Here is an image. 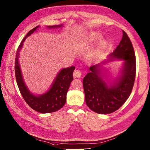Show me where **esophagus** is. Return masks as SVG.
<instances>
[{
    "label": "esophagus",
    "instance_id": "esophagus-1",
    "mask_svg": "<svg viewBox=\"0 0 150 150\" xmlns=\"http://www.w3.org/2000/svg\"><path fill=\"white\" fill-rule=\"evenodd\" d=\"M81 75H82V72H81L80 70H75L74 72V76L75 78H80Z\"/></svg>",
    "mask_w": 150,
    "mask_h": 150
}]
</instances>
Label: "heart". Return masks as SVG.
<instances>
[{
  "label": "heart",
  "instance_id": "heart-1",
  "mask_svg": "<svg viewBox=\"0 0 150 150\" xmlns=\"http://www.w3.org/2000/svg\"><path fill=\"white\" fill-rule=\"evenodd\" d=\"M100 38V36L99 35H96V34H92V35H91V36L89 37V41H94L99 40ZM107 46V42L105 41H102L100 42V44L99 45V47L96 51V52L95 53V54L98 55L102 54L104 52V51L106 48Z\"/></svg>",
  "mask_w": 150,
  "mask_h": 150
}]
</instances>
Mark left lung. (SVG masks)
<instances>
[{
    "instance_id": "left-lung-1",
    "label": "left lung",
    "mask_w": 150,
    "mask_h": 150,
    "mask_svg": "<svg viewBox=\"0 0 150 150\" xmlns=\"http://www.w3.org/2000/svg\"><path fill=\"white\" fill-rule=\"evenodd\" d=\"M122 33L121 41L109 56L110 61L125 60L121 75L108 85L102 75V65L97 64L89 68L91 71L83 80L86 104L98 114H110L120 108L129 98L133 87L136 69L135 53L129 37L125 31Z\"/></svg>"
}]
</instances>
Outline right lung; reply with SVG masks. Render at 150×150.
Instances as JSON below:
<instances>
[{
    "instance_id": "add662e5",
    "label": "right lung",
    "mask_w": 150,
    "mask_h": 150,
    "mask_svg": "<svg viewBox=\"0 0 150 150\" xmlns=\"http://www.w3.org/2000/svg\"><path fill=\"white\" fill-rule=\"evenodd\" d=\"M62 25H50L49 28H60ZM39 25L30 30L19 46L15 59V75L20 92L23 99L31 108L40 113H51L60 109L65 105L67 99V93L71 81L74 79L73 73L75 67L72 66L59 71L50 88L45 93L35 96L29 91L25 85L21 73L19 63V52L22 48L23 42L26 38L35 32Z\"/></svg>"
}]
</instances>
